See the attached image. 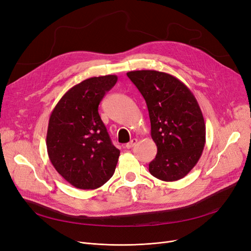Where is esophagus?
Listing matches in <instances>:
<instances>
[{
	"label": "esophagus",
	"instance_id": "esophagus-1",
	"mask_svg": "<svg viewBox=\"0 0 251 251\" xmlns=\"http://www.w3.org/2000/svg\"><path fill=\"white\" fill-rule=\"evenodd\" d=\"M137 141H138V140H137L136 138L131 139V141H130V142H128V143L126 144V146H125V147H126V149H128V150H129V149H132V148L135 146V144L137 143Z\"/></svg>",
	"mask_w": 251,
	"mask_h": 251
}]
</instances>
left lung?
<instances>
[{
	"label": "left lung",
	"mask_w": 251,
	"mask_h": 251,
	"mask_svg": "<svg viewBox=\"0 0 251 251\" xmlns=\"http://www.w3.org/2000/svg\"><path fill=\"white\" fill-rule=\"evenodd\" d=\"M127 76L147 101L151 135L157 148L150 173L167 182L184 178L200 161L205 144L199 102L185 84L169 73L137 70Z\"/></svg>",
	"instance_id": "obj_1"
}]
</instances>
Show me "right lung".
Returning a JSON list of instances; mask_svg holds the SVG:
<instances>
[{"instance_id":"right-lung-1","label":"right lung","mask_w":251,"mask_h":251,"mask_svg":"<svg viewBox=\"0 0 251 251\" xmlns=\"http://www.w3.org/2000/svg\"><path fill=\"white\" fill-rule=\"evenodd\" d=\"M116 75L85 79L71 87L52 109L47 150L57 172L79 189H96L113 176L120 151L116 149L99 114Z\"/></svg>"}]
</instances>
